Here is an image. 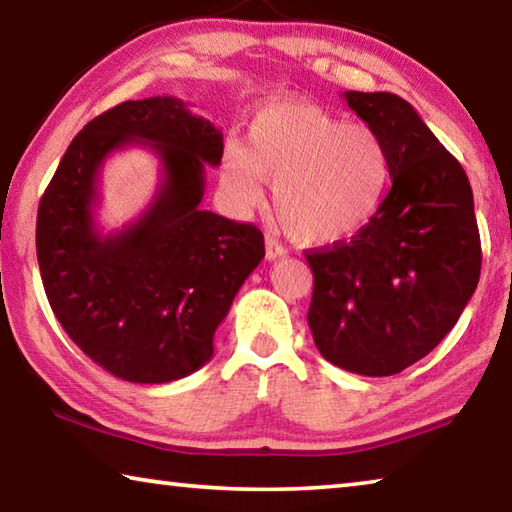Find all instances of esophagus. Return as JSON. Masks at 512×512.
Listing matches in <instances>:
<instances>
[{
	"label": "esophagus",
	"mask_w": 512,
	"mask_h": 512,
	"mask_svg": "<svg viewBox=\"0 0 512 512\" xmlns=\"http://www.w3.org/2000/svg\"><path fill=\"white\" fill-rule=\"evenodd\" d=\"M280 257H287V248L282 244H277L273 237H266V259L268 262H273V259H280Z\"/></svg>",
	"instance_id": "34e87169"
}]
</instances>
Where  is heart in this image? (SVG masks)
Listing matches in <instances>:
<instances>
[{
	"label": "heart",
	"mask_w": 512,
	"mask_h": 512,
	"mask_svg": "<svg viewBox=\"0 0 512 512\" xmlns=\"http://www.w3.org/2000/svg\"><path fill=\"white\" fill-rule=\"evenodd\" d=\"M298 244H339L375 219L391 183V151L370 126L348 124L314 103L280 101L255 112L248 140L223 155L221 183L232 203L264 201Z\"/></svg>",
	"instance_id": "b5f03b06"
}]
</instances>
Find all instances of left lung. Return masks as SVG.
<instances>
[{
  "mask_svg": "<svg viewBox=\"0 0 512 512\" xmlns=\"http://www.w3.org/2000/svg\"><path fill=\"white\" fill-rule=\"evenodd\" d=\"M391 151V192L350 241L307 253V323L323 357L366 377L397 375L452 332L481 275L470 180L409 101L343 92Z\"/></svg>",
  "mask_w": 512,
  "mask_h": 512,
  "instance_id": "obj_1",
  "label": "left lung"
}]
</instances>
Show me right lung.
<instances>
[{
    "label": "right lung",
    "mask_w": 512,
    "mask_h": 512,
    "mask_svg": "<svg viewBox=\"0 0 512 512\" xmlns=\"http://www.w3.org/2000/svg\"><path fill=\"white\" fill-rule=\"evenodd\" d=\"M128 145L151 148L161 183L135 222L101 233L102 162ZM223 133L183 99L124 101L85 124L40 198L42 284L88 357L133 384H167L203 368L214 332L264 257V235L201 210L205 167H219Z\"/></svg>",
    "instance_id": "add662e5"
}]
</instances>
